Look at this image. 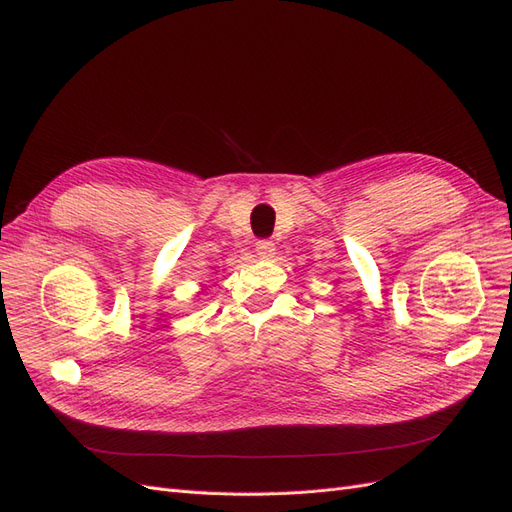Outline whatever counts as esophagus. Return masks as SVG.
Segmentation results:
<instances>
[{"instance_id":"34e87169","label":"esophagus","mask_w":512,"mask_h":512,"mask_svg":"<svg viewBox=\"0 0 512 512\" xmlns=\"http://www.w3.org/2000/svg\"><path fill=\"white\" fill-rule=\"evenodd\" d=\"M256 256L262 260H269L275 256V243L273 241H258L256 243Z\"/></svg>"}]
</instances>
